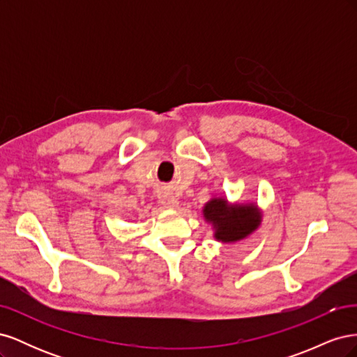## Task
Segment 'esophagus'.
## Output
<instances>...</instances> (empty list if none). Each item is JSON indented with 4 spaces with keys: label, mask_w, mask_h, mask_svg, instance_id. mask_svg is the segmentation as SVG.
Returning <instances> with one entry per match:
<instances>
[{
    "label": "esophagus",
    "mask_w": 357,
    "mask_h": 357,
    "mask_svg": "<svg viewBox=\"0 0 357 357\" xmlns=\"http://www.w3.org/2000/svg\"><path fill=\"white\" fill-rule=\"evenodd\" d=\"M160 204L164 205L165 208H177L178 207V199L176 197L169 195V193H164L160 197Z\"/></svg>",
    "instance_id": "34e87169"
}]
</instances>
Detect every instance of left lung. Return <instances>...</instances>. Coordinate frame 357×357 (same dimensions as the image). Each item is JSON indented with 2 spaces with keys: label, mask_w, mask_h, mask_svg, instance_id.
Segmentation results:
<instances>
[{
  "label": "left lung",
  "mask_w": 357,
  "mask_h": 357,
  "mask_svg": "<svg viewBox=\"0 0 357 357\" xmlns=\"http://www.w3.org/2000/svg\"><path fill=\"white\" fill-rule=\"evenodd\" d=\"M202 214L213 226L214 238L225 244L247 238L262 222V213L255 202L231 204L226 198H211L204 205Z\"/></svg>",
  "instance_id": "8db88e82"
}]
</instances>
